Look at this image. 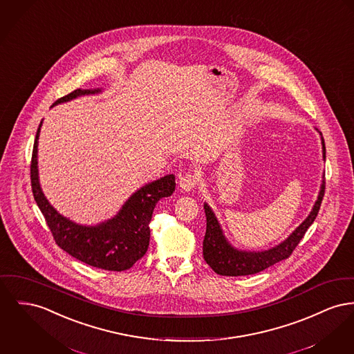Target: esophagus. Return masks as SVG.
Listing matches in <instances>:
<instances>
[{
    "label": "esophagus",
    "mask_w": 354,
    "mask_h": 354,
    "mask_svg": "<svg viewBox=\"0 0 354 354\" xmlns=\"http://www.w3.org/2000/svg\"><path fill=\"white\" fill-rule=\"evenodd\" d=\"M179 186L183 191H191L192 188L196 186V176L191 172H186L180 179H179Z\"/></svg>",
    "instance_id": "obj_1"
}]
</instances>
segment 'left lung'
Listing matches in <instances>:
<instances>
[{
	"mask_svg": "<svg viewBox=\"0 0 354 354\" xmlns=\"http://www.w3.org/2000/svg\"><path fill=\"white\" fill-rule=\"evenodd\" d=\"M322 158L324 159L326 158L324 139H322ZM322 178L324 180L321 183L318 198L308 218L294 230L283 242H281L275 248L263 250V251H245V250L232 248L231 243L226 239L215 214L212 212V209L207 203H205L207 227H206V235L203 241V257L208 266L219 275L238 277V275H250V274L259 272L289 258L291 252L299 243V241L304 238L305 232L310 227V225L314 222L319 211L321 202L325 194V175Z\"/></svg>",
	"mask_w": 354,
	"mask_h": 354,
	"instance_id": "obj_1",
	"label": "left lung"
}]
</instances>
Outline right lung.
I'll list each match as a JSON object with an SVG mask.
<instances>
[{"mask_svg": "<svg viewBox=\"0 0 354 354\" xmlns=\"http://www.w3.org/2000/svg\"><path fill=\"white\" fill-rule=\"evenodd\" d=\"M102 89H76L56 100L55 105L73 100L85 95L100 93ZM39 125L30 163V180L35 201L56 243L73 258L84 263L111 271L128 270L139 261L149 245V222L153 208L162 199L175 191V176L166 175L155 182L139 188L111 219L96 226L77 225L59 214L48 202L39 182L37 146Z\"/></svg>", "mask_w": 354, "mask_h": 354, "instance_id": "1", "label": "right lung"}]
</instances>
